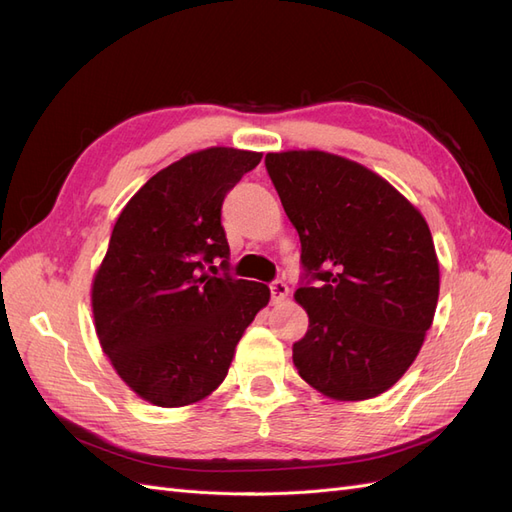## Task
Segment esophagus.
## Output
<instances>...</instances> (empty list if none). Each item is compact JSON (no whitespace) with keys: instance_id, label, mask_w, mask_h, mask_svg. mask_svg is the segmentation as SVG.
Instances as JSON below:
<instances>
[{"instance_id":"1","label":"esophagus","mask_w":512,"mask_h":512,"mask_svg":"<svg viewBox=\"0 0 512 512\" xmlns=\"http://www.w3.org/2000/svg\"><path fill=\"white\" fill-rule=\"evenodd\" d=\"M286 297H288V284L282 282V280L273 282L271 284V299H273V303H282Z\"/></svg>"}]
</instances>
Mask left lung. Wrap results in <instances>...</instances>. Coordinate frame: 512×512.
<instances>
[{
	"label": "left lung",
	"instance_id": "left-lung-1",
	"mask_svg": "<svg viewBox=\"0 0 512 512\" xmlns=\"http://www.w3.org/2000/svg\"><path fill=\"white\" fill-rule=\"evenodd\" d=\"M265 164L309 277L294 292L309 316L292 346L294 367L331 399L378 397L414 363L436 314L440 267L429 226L359 162L299 149L267 153Z\"/></svg>",
	"mask_w": 512,
	"mask_h": 512
}]
</instances>
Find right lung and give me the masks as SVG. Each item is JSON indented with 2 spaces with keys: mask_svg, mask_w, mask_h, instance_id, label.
<instances>
[{
  "mask_svg": "<svg viewBox=\"0 0 512 512\" xmlns=\"http://www.w3.org/2000/svg\"><path fill=\"white\" fill-rule=\"evenodd\" d=\"M260 158L232 147L190 153L153 175L115 222L91 284L94 324L119 378L153 406H192L218 389L271 299L265 284L205 271L215 258L228 267L224 196Z\"/></svg>",
  "mask_w": 512,
  "mask_h": 512,
  "instance_id": "add662e5",
  "label": "right lung"
}]
</instances>
